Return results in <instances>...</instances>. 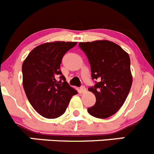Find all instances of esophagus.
Returning <instances> with one entry per match:
<instances>
[{"label": "esophagus", "mask_w": 154, "mask_h": 154, "mask_svg": "<svg viewBox=\"0 0 154 154\" xmlns=\"http://www.w3.org/2000/svg\"><path fill=\"white\" fill-rule=\"evenodd\" d=\"M80 91L81 93H82V94H84V93L86 92V88H85V86H82L80 88Z\"/></svg>", "instance_id": "esophagus-1"}]
</instances>
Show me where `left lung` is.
Masks as SVG:
<instances>
[{"instance_id": "1", "label": "left lung", "mask_w": 154, "mask_h": 154, "mask_svg": "<svg viewBox=\"0 0 154 154\" xmlns=\"http://www.w3.org/2000/svg\"><path fill=\"white\" fill-rule=\"evenodd\" d=\"M91 64L95 85L88 88L96 103L88 109L97 118H109L124 105L132 83L129 54L118 44L109 40L79 42Z\"/></svg>"}]
</instances>
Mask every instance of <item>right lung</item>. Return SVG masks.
<instances>
[{
	"label": "right lung",
	"instance_id": "right-lung-1",
	"mask_svg": "<svg viewBox=\"0 0 154 154\" xmlns=\"http://www.w3.org/2000/svg\"><path fill=\"white\" fill-rule=\"evenodd\" d=\"M76 43L46 42L33 48L24 60L22 83L26 96L33 109L44 118L61 116L72 96L78 94L60 70L63 55Z\"/></svg>",
	"mask_w": 154,
	"mask_h": 154
}]
</instances>
